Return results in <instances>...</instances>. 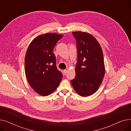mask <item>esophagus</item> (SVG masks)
I'll use <instances>...</instances> for the list:
<instances>
[{"mask_svg": "<svg viewBox=\"0 0 131 131\" xmlns=\"http://www.w3.org/2000/svg\"><path fill=\"white\" fill-rule=\"evenodd\" d=\"M67 71L66 70H64L63 71V72H64V75H65V74H66Z\"/></svg>", "mask_w": 131, "mask_h": 131, "instance_id": "obj_1", "label": "esophagus"}]
</instances>
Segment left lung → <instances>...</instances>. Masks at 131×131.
I'll return each instance as SVG.
<instances>
[{"instance_id": "8db88e82", "label": "left lung", "mask_w": 131, "mask_h": 131, "mask_svg": "<svg viewBox=\"0 0 131 131\" xmlns=\"http://www.w3.org/2000/svg\"><path fill=\"white\" fill-rule=\"evenodd\" d=\"M77 42L75 77L71 84L80 95L88 97L99 88L105 73L104 55L98 41L85 32H72Z\"/></svg>"}]
</instances>
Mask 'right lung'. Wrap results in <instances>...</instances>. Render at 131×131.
<instances>
[{"mask_svg": "<svg viewBox=\"0 0 131 131\" xmlns=\"http://www.w3.org/2000/svg\"><path fill=\"white\" fill-rule=\"evenodd\" d=\"M63 35L41 34L30 44L25 58V75L31 87L42 96L50 94L59 85L63 74L58 70L53 48Z\"/></svg>", "mask_w": 131, "mask_h": 131, "instance_id": "obj_1", "label": "right lung"}]
</instances>
